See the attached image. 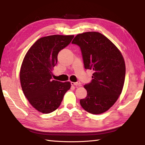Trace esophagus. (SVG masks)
I'll use <instances>...</instances> for the list:
<instances>
[{
    "label": "esophagus",
    "instance_id": "obj_1",
    "mask_svg": "<svg viewBox=\"0 0 145 145\" xmlns=\"http://www.w3.org/2000/svg\"><path fill=\"white\" fill-rule=\"evenodd\" d=\"M71 84L76 86H81V83H80V82H79V81H77L76 82H71Z\"/></svg>",
    "mask_w": 145,
    "mask_h": 145
}]
</instances>
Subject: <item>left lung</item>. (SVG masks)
Segmentation results:
<instances>
[{
    "instance_id": "obj_1",
    "label": "left lung",
    "mask_w": 145,
    "mask_h": 145,
    "mask_svg": "<svg viewBox=\"0 0 145 145\" xmlns=\"http://www.w3.org/2000/svg\"><path fill=\"white\" fill-rule=\"evenodd\" d=\"M72 43L80 48L85 69L94 72L91 82L84 86L87 96L80 99V105L89 113L102 114L121 93L125 77L123 57L109 39L98 32L77 34Z\"/></svg>"
}]
</instances>
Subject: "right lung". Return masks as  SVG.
<instances>
[{"mask_svg": "<svg viewBox=\"0 0 145 145\" xmlns=\"http://www.w3.org/2000/svg\"><path fill=\"white\" fill-rule=\"evenodd\" d=\"M73 35H52L36 41L24 58L20 79L24 94L34 108L48 114L59 107L70 82L52 80L53 68L59 51L68 46Z\"/></svg>", "mask_w": 145, "mask_h": 145, "instance_id": "obj_1", "label": "right lung"}]
</instances>
